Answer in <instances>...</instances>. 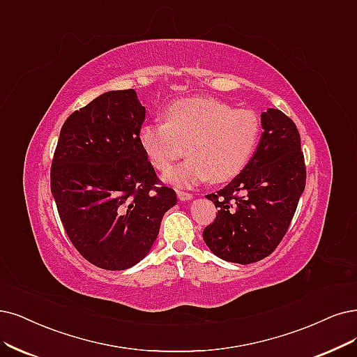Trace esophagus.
I'll return each mask as SVG.
<instances>
[{
  "label": "esophagus",
  "instance_id": "esophagus-1",
  "mask_svg": "<svg viewBox=\"0 0 357 357\" xmlns=\"http://www.w3.org/2000/svg\"><path fill=\"white\" fill-rule=\"evenodd\" d=\"M176 194H178V199H179L181 202H187V200H191V199H192V194H191V192H188V191L178 190V191H176Z\"/></svg>",
  "mask_w": 357,
  "mask_h": 357
}]
</instances>
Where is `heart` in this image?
I'll use <instances>...</instances> for the list:
<instances>
[{
    "instance_id": "b5f03b06",
    "label": "heart",
    "mask_w": 357,
    "mask_h": 357,
    "mask_svg": "<svg viewBox=\"0 0 357 357\" xmlns=\"http://www.w3.org/2000/svg\"><path fill=\"white\" fill-rule=\"evenodd\" d=\"M260 135L253 110L232 109L216 98H187L170 104L165 123H145L139 142L150 163L165 172L187 149L188 160L166 172V181L192 187L206 179L223 182L238 175Z\"/></svg>"
}]
</instances>
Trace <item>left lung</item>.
I'll list each match as a JSON object with an SVG mask.
<instances>
[{"label":"left lung","instance_id":"left-lung-1","mask_svg":"<svg viewBox=\"0 0 357 357\" xmlns=\"http://www.w3.org/2000/svg\"><path fill=\"white\" fill-rule=\"evenodd\" d=\"M257 150L225 188L207 194L218 207L203 231L212 252L227 261L268 257L282 241L306 185V165L296 123L281 110L261 113Z\"/></svg>","mask_w":357,"mask_h":357}]
</instances>
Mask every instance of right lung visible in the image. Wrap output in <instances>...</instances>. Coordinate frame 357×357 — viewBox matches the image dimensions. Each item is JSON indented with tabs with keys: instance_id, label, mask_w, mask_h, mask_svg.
Here are the masks:
<instances>
[{
	"instance_id": "obj_1",
	"label": "right lung",
	"mask_w": 357,
	"mask_h": 357,
	"mask_svg": "<svg viewBox=\"0 0 357 357\" xmlns=\"http://www.w3.org/2000/svg\"><path fill=\"white\" fill-rule=\"evenodd\" d=\"M144 119L134 89L105 92L68 117L52 157L51 192L64 231L101 269L137 265L176 204L141 147Z\"/></svg>"
}]
</instances>
